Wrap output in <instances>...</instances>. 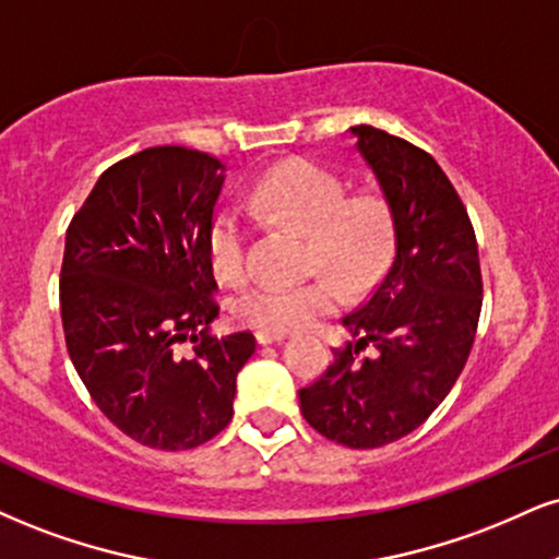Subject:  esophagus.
<instances>
[{"label": "esophagus", "mask_w": 559, "mask_h": 559, "mask_svg": "<svg viewBox=\"0 0 559 559\" xmlns=\"http://www.w3.org/2000/svg\"><path fill=\"white\" fill-rule=\"evenodd\" d=\"M254 338H258L260 346H271V344H281V341L286 338V333H278V331H265V328H260L258 333H254Z\"/></svg>", "instance_id": "34e87169"}]
</instances>
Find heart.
<instances>
[{
  "instance_id": "b5f03b06",
  "label": "heart",
  "mask_w": 559,
  "mask_h": 559,
  "mask_svg": "<svg viewBox=\"0 0 559 559\" xmlns=\"http://www.w3.org/2000/svg\"><path fill=\"white\" fill-rule=\"evenodd\" d=\"M338 177L307 160L275 166L250 192L258 215L297 226L312 239V260L338 275L354 292L369 288L385 271L393 250V221L378 194H352ZM207 260L226 284L245 275L247 221L234 207L215 213L207 228ZM344 305V288L331 275L275 284L260 281L234 299V314L265 331H307Z\"/></svg>"
}]
</instances>
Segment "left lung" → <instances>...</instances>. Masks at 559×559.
I'll use <instances>...</instances> for the list:
<instances>
[{
    "mask_svg": "<svg viewBox=\"0 0 559 559\" xmlns=\"http://www.w3.org/2000/svg\"><path fill=\"white\" fill-rule=\"evenodd\" d=\"M393 221V260L372 297L346 314L352 333L312 385L307 425L338 445L369 450L414 432L455 385L481 312L474 226L427 151L369 124L352 127ZM367 345L372 357H359Z\"/></svg>",
    "mask_w": 559,
    "mask_h": 559,
    "instance_id": "left-lung-1",
    "label": "left lung"
}]
</instances>
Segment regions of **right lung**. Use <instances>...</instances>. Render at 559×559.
I'll return each instance as SVG.
<instances>
[{"mask_svg":"<svg viewBox=\"0 0 559 559\" xmlns=\"http://www.w3.org/2000/svg\"><path fill=\"white\" fill-rule=\"evenodd\" d=\"M226 166L158 145L100 174L64 239L59 305L67 352L114 427L147 448L190 450L234 416L252 333H207V228ZM192 343L190 355L176 352Z\"/></svg>","mask_w":559,"mask_h":559,"instance_id":"obj_1","label":"right lung"}]
</instances>
